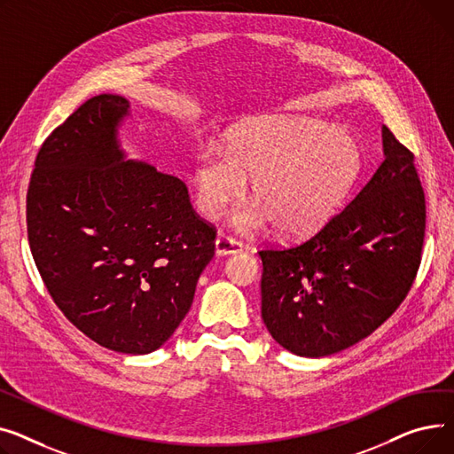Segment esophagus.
<instances>
[{"instance_id": "1", "label": "esophagus", "mask_w": 454, "mask_h": 454, "mask_svg": "<svg viewBox=\"0 0 454 454\" xmlns=\"http://www.w3.org/2000/svg\"><path fill=\"white\" fill-rule=\"evenodd\" d=\"M242 242H238V239H234L229 234H220L216 238V254H232L242 251Z\"/></svg>"}]
</instances>
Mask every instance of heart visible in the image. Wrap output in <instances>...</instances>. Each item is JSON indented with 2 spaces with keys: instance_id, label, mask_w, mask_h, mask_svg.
<instances>
[{
  "instance_id": "b5f03b06",
  "label": "heart",
  "mask_w": 454,
  "mask_h": 454,
  "mask_svg": "<svg viewBox=\"0 0 454 454\" xmlns=\"http://www.w3.org/2000/svg\"><path fill=\"white\" fill-rule=\"evenodd\" d=\"M361 170L363 150L348 131L273 117L236 129L225 152L203 148L194 161V189L203 215L218 218L254 176L256 203L239 208L234 225L253 232L275 222L282 234L308 236L335 215Z\"/></svg>"
}]
</instances>
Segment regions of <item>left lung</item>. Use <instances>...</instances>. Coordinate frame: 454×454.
<instances>
[{
  "label": "left lung",
  "instance_id": "left-lung-1",
  "mask_svg": "<svg viewBox=\"0 0 454 454\" xmlns=\"http://www.w3.org/2000/svg\"><path fill=\"white\" fill-rule=\"evenodd\" d=\"M385 161L326 225L295 246L258 251L262 318L286 350L337 354L399 308L421 263L425 194L414 153L383 126Z\"/></svg>",
  "mask_w": 454,
  "mask_h": 454
}]
</instances>
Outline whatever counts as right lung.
<instances>
[{
  "label": "right lung",
  "mask_w": 454,
  "mask_h": 454,
  "mask_svg": "<svg viewBox=\"0 0 454 454\" xmlns=\"http://www.w3.org/2000/svg\"><path fill=\"white\" fill-rule=\"evenodd\" d=\"M128 108L98 95L51 131L27 191V236L67 321L104 348L141 356L189 313L216 227L181 179L122 161L115 133Z\"/></svg>",
  "instance_id": "obj_1"
}]
</instances>
